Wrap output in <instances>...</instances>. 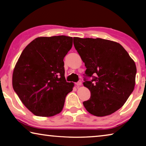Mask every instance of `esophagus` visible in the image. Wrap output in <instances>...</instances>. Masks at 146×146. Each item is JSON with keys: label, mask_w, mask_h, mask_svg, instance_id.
I'll use <instances>...</instances> for the list:
<instances>
[{"label": "esophagus", "mask_w": 146, "mask_h": 146, "mask_svg": "<svg viewBox=\"0 0 146 146\" xmlns=\"http://www.w3.org/2000/svg\"><path fill=\"white\" fill-rule=\"evenodd\" d=\"M81 85H82V81H81V80H79L78 82L76 83V86H80Z\"/></svg>", "instance_id": "34e87169"}]
</instances>
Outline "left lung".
Masks as SVG:
<instances>
[{
    "instance_id": "left-lung-1",
    "label": "left lung",
    "mask_w": 146,
    "mask_h": 146,
    "mask_svg": "<svg viewBox=\"0 0 146 146\" xmlns=\"http://www.w3.org/2000/svg\"><path fill=\"white\" fill-rule=\"evenodd\" d=\"M74 46L84 62L86 75L93 76L84 86L91 97L83 102L86 110L104 117L122 108L134 90L137 68L119 43L100 38H73ZM97 74L96 77L92 75Z\"/></svg>"
}]
</instances>
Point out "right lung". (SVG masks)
I'll return each instance as SVG.
<instances>
[{"mask_svg":"<svg viewBox=\"0 0 146 146\" xmlns=\"http://www.w3.org/2000/svg\"><path fill=\"white\" fill-rule=\"evenodd\" d=\"M72 45L70 36H40L31 42L18 59L12 76L13 90L35 115L53 117L62 110L74 86L66 82L63 61Z\"/></svg>","mask_w":146,"mask_h":146,"instance_id":"add662e5","label":"right lung"}]
</instances>
